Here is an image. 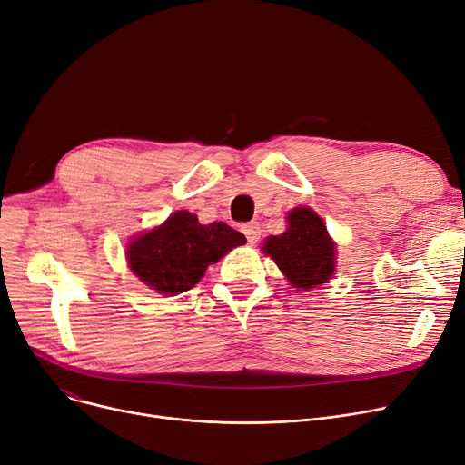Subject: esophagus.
<instances>
[{
  "label": "esophagus",
  "mask_w": 465,
  "mask_h": 465,
  "mask_svg": "<svg viewBox=\"0 0 465 465\" xmlns=\"http://www.w3.org/2000/svg\"><path fill=\"white\" fill-rule=\"evenodd\" d=\"M241 230H242V233L247 235L251 245H254V242H256V241L260 239V235H262V230H260V224H258V223H249V224L242 226Z\"/></svg>",
  "instance_id": "esophagus-1"
}]
</instances>
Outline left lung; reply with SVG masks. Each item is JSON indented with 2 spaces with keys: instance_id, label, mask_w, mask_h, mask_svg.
I'll use <instances>...</instances> for the list:
<instances>
[{
  "instance_id": "left-lung-1",
  "label": "left lung",
  "mask_w": 465,
  "mask_h": 465,
  "mask_svg": "<svg viewBox=\"0 0 465 465\" xmlns=\"http://www.w3.org/2000/svg\"><path fill=\"white\" fill-rule=\"evenodd\" d=\"M288 230L267 237L262 251L272 256L294 288H316L335 273V242L324 220L309 207H296L286 214Z\"/></svg>"
}]
</instances>
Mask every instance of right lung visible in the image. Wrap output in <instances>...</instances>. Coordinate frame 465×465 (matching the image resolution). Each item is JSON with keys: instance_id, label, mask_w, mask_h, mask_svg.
<instances>
[{"instance_id": "add662e5", "label": "right lung", "mask_w": 465, "mask_h": 465, "mask_svg": "<svg viewBox=\"0 0 465 465\" xmlns=\"http://www.w3.org/2000/svg\"><path fill=\"white\" fill-rule=\"evenodd\" d=\"M247 239L224 223L200 224L198 216L177 211L128 245L134 275L158 294L177 296L198 284L207 267Z\"/></svg>"}]
</instances>
